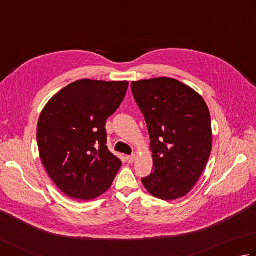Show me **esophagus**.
I'll return each mask as SVG.
<instances>
[{"label":"esophagus","instance_id":"1","mask_svg":"<svg viewBox=\"0 0 256 256\" xmlns=\"http://www.w3.org/2000/svg\"><path fill=\"white\" fill-rule=\"evenodd\" d=\"M136 154L128 156H126V161L128 162V164H133V162L136 161Z\"/></svg>","mask_w":256,"mask_h":256}]
</instances>
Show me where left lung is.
Listing matches in <instances>:
<instances>
[{"mask_svg":"<svg viewBox=\"0 0 256 256\" xmlns=\"http://www.w3.org/2000/svg\"><path fill=\"white\" fill-rule=\"evenodd\" d=\"M132 92L150 134L153 172L144 187L164 200L187 194L212 152V120L206 102L192 88L168 77L133 82Z\"/></svg>","mask_w":256,"mask_h":256,"instance_id":"obj_1","label":"left lung"}]
</instances>
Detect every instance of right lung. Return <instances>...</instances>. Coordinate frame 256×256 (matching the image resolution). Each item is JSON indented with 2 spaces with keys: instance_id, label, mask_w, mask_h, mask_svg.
I'll return each mask as SVG.
<instances>
[{
  "instance_id": "right-lung-1",
  "label": "right lung",
  "mask_w": 256,
  "mask_h": 256,
  "mask_svg": "<svg viewBox=\"0 0 256 256\" xmlns=\"http://www.w3.org/2000/svg\"><path fill=\"white\" fill-rule=\"evenodd\" d=\"M128 82L82 80L69 84L40 114L41 161L68 197L90 200L110 189L122 166L106 143V120L122 103Z\"/></svg>"
}]
</instances>
